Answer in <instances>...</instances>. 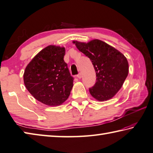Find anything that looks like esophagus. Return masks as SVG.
Returning a JSON list of instances; mask_svg holds the SVG:
<instances>
[{
  "label": "esophagus",
  "instance_id": "34e87169",
  "mask_svg": "<svg viewBox=\"0 0 153 153\" xmlns=\"http://www.w3.org/2000/svg\"><path fill=\"white\" fill-rule=\"evenodd\" d=\"M77 78H79V79H81V78H82V73H79L78 75H77Z\"/></svg>",
  "mask_w": 153,
  "mask_h": 153
}]
</instances>
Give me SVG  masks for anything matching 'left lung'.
Segmentation results:
<instances>
[{
  "label": "left lung",
  "mask_w": 153,
  "mask_h": 153,
  "mask_svg": "<svg viewBox=\"0 0 153 153\" xmlns=\"http://www.w3.org/2000/svg\"><path fill=\"white\" fill-rule=\"evenodd\" d=\"M77 48L91 59L97 82L89 93L99 101L113 97L123 84L128 74V61L115 48L97 39L89 42L73 41Z\"/></svg>",
  "instance_id": "1"
}]
</instances>
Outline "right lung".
<instances>
[{
	"label": "right lung",
	"mask_w": 153,
	"mask_h": 153,
	"mask_svg": "<svg viewBox=\"0 0 153 153\" xmlns=\"http://www.w3.org/2000/svg\"><path fill=\"white\" fill-rule=\"evenodd\" d=\"M64 47L50 45L27 65L24 83L36 100L48 106H58L67 100L74 78L64 60Z\"/></svg>",
	"instance_id": "right-lung-1"
}]
</instances>
